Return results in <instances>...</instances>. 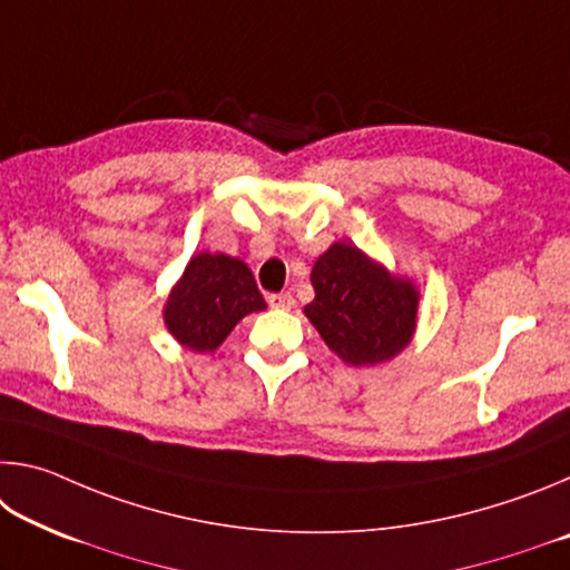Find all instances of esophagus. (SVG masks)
<instances>
[{
	"mask_svg": "<svg viewBox=\"0 0 570 570\" xmlns=\"http://www.w3.org/2000/svg\"><path fill=\"white\" fill-rule=\"evenodd\" d=\"M266 302L272 308H292L294 306V296L288 292H278V294H268Z\"/></svg>",
	"mask_w": 570,
	"mask_h": 570,
	"instance_id": "obj_1",
	"label": "esophagus"
}]
</instances>
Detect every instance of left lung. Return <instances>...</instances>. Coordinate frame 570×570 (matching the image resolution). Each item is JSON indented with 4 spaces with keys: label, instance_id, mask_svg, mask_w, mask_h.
<instances>
[{
    "label": "left lung",
    "instance_id": "1",
    "mask_svg": "<svg viewBox=\"0 0 570 570\" xmlns=\"http://www.w3.org/2000/svg\"><path fill=\"white\" fill-rule=\"evenodd\" d=\"M314 302L304 314L332 352L354 366L380 364L407 346L417 292L352 244H334L312 268Z\"/></svg>",
    "mask_w": 570,
    "mask_h": 570
}]
</instances>
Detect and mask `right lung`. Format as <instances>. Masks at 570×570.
Segmentation results:
<instances>
[{
	"label": "right lung",
	"mask_w": 570,
	"mask_h": 570,
	"mask_svg": "<svg viewBox=\"0 0 570 570\" xmlns=\"http://www.w3.org/2000/svg\"><path fill=\"white\" fill-rule=\"evenodd\" d=\"M266 302L250 268L224 254H198L170 292L166 324L193 352H214L230 330Z\"/></svg>",
	"instance_id": "add662e5"
}]
</instances>
